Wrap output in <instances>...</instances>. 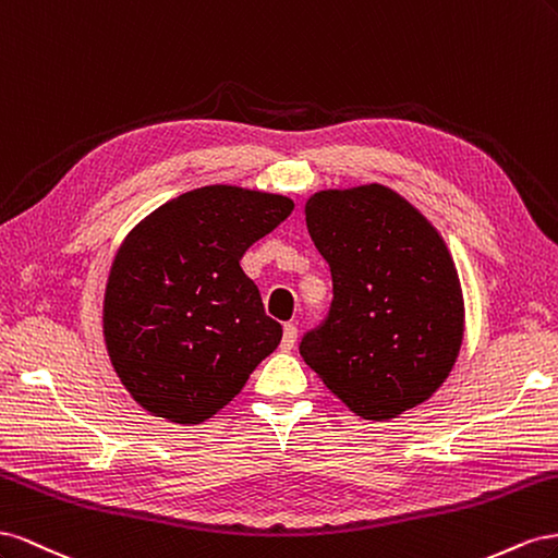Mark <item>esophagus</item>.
<instances>
[{
  "label": "esophagus",
  "instance_id": "esophagus-1",
  "mask_svg": "<svg viewBox=\"0 0 558 558\" xmlns=\"http://www.w3.org/2000/svg\"><path fill=\"white\" fill-rule=\"evenodd\" d=\"M296 333H299V329H296V325H292V323H288L282 327V350H292L294 348V343H296Z\"/></svg>",
  "mask_w": 558,
  "mask_h": 558
}]
</instances>
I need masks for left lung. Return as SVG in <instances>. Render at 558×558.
I'll return each mask as SVG.
<instances>
[{
    "mask_svg": "<svg viewBox=\"0 0 558 558\" xmlns=\"http://www.w3.org/2000/svg\"><path fill=\"white\" fill-rule=\"evenodd\" d=\"M304 213L333 299L299 353L357 416L397 418L441 388L463 345L451 252L433 221L384 184L317 191Z\"/></svg>",
    "mask_w": 558,
    "mask_h": 558,
    "instance_id": "obj_1",
    "label": "left lung"
}]
</instances>
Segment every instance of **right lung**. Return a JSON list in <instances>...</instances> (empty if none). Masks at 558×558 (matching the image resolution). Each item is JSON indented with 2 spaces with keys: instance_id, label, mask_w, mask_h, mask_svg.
<instances>
[{
  "instance_id": "obj_1",
  "label": "right lung",
  "mask_w": 558,
  "mask_h": 558,
  "mask_svg": "<svg viewBox=\"0 0 558 558\" xmlns=\"http://www.w3.org/2000/svg\"><path fill=\"white\" fill-rule=\"evenodd\" d=\"M292 210L288 196L210 184L163 203L123 238L102 333L123 388L151 416L213 418L278 348L282 327L241 259Z\"/></svg>"
}]
</instances>
